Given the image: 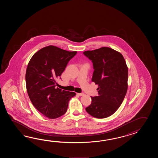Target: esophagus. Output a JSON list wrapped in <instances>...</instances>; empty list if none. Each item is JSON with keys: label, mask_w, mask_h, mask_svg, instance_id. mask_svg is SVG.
Segmentation results:
<instances>
[{"label": "esophagus", "mask_w": 158, "mask_h": 158, "mask_svg": "<svg viewBox=\"0 0 158 158\" xmlns=\"http://www.w3.org/2000/svg\"><path fill=\"white\" fill-rule=\"evenodd\" d=\"M77 94L79 96H84V95H85V94L82 93H77Z\"/></svg>", "instance_id": "obj_1"}]
</instances>
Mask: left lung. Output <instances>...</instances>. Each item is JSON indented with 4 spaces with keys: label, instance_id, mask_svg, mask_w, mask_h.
<instances>
[{
    "label": "left lung",
    "instance_id": "obj_1",
    "mask_svg": "<svg viewBox=\"0 0 158 158\" xmlns=\"http://www.w3.org/2000/svg\"><path fill=\"white\" fill-rule=\"evenodd\" d=\"M84 54L93 62L91 80L98 86V95L91 97V103L86 111L94 118H107L120 107L127 92L126 61L121 53L109 47L86 51Z\"/></svg>",
    "mask_w": 158,
    "mask_h": 158
}]
</instances>
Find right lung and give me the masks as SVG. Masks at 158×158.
Returning <instances> with one entry per match:
<instances>
[{
  "label": "right lung",
  "mask_w": 158,
  "mask_h": 158,
  "mask_svg": "<svg viewBox=\"0 0 158 158\" xmlns=\"http://www.w3.org/2000/svg\"><path fill=\"white\" fill-rule=\"evenodd\" d=\"M77 51H68L54 46L44 47L34 54L27 64L25 81L32 104L48 118H56L67 112L74 92L57 87L56 80Z\"/></svg>",
  "instance_id": "right-lung-1"
}]
</instances>
